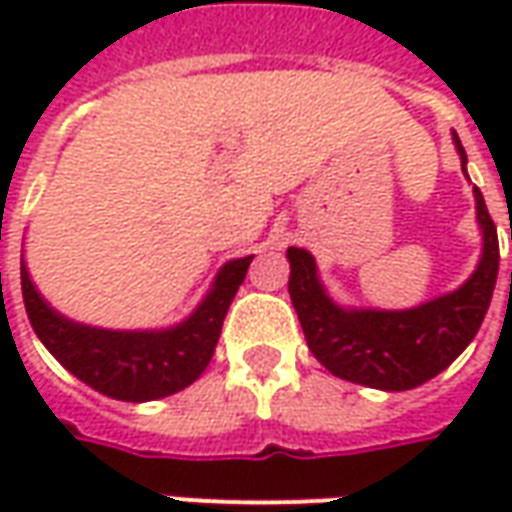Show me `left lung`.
I'll return each mask as SVG.
<instances>
[{
    "label": "left lung",
    "mask_w": 512,
    "mask_h": 512,
    "mask_svg": "<svg viewBox=\"0 0 512 512\" xmlns=\"http://www.w3.org/2000/svg\"><path fill=\"white\" fill-rule=\"evenodd\" d=\"M452 142L466 175V150L455 131ZM474 208L483 233V255L474 274L461 288L411 310H370L337 304L323 288L315 257L307 249L290 246V301L296 307L310 351L332 376L370 389L403 392L439 376L463 354L488 312L499 274L496 227L485 208L483 191L477 186Z\"/></svg>",
    "instance_id": "8db88e82"
}]
</instances>
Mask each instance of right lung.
I'll return each instance as SVG.
<instances>
[{
	"label": "right lung",
	"instance_id": "1",
	"mask_svg": "<svg viewBox=\"0 0 512 512\" xmlns=\"http://www.w3.org/2000/svg\"><path fill=\"white\" fill-rule=\"evenodd\" d=\"M252 257L227 260L205 299L167 329H101L65 318L51 307L29 277L21 257V293L38 340L68 373L95 392L126 403L175 395L202 376L211 362L224 315L244 282Z\"/></svg>",
	"mask_w": 512,
	"mask_h": 512
}]
</instances>
